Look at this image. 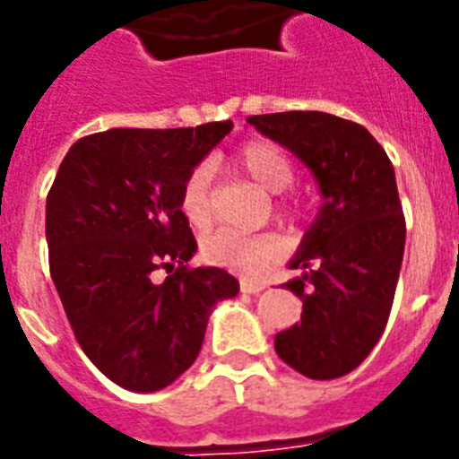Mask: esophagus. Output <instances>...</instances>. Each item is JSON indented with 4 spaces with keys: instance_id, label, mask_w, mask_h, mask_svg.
<instances>
[{
    "instance_id": "obj_1",
    "label": "esophagus",
    "mask_w": 459,
    "mask_h": 459,
    "mask_svg": "<svg viewBox=\"0 0 459 459\" xmlns=\"http://www.w3.org/2000/svg\"><path fill=\"white\" fill-rule=\"evenodd\" d=\"M265 282H259V280H249V277H242L240 280V291L242 294H259L264 291Z\"/></svg>"
}]
</instances>
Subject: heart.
Masks as SVG:
<instances>
[{
  "instance_id": "b5f03b06",
  "label": "heart",
  "mask_w": 459,
  "mask_h": 459,
  "mask_svg": "<svg viewBox=\"0 0 459 459\" xmlns=\"http://www.w3.org/2000/svg\"><path fill=\"white\" fill-rule=\"evenodd\" d=\"M236 160L242 170L252 177L254 182L277 194L291 186L296 170L291 158L284 153L282 146L268 140H254L242 146L236 153ZM179 207L186 221L195 229H207L214 219V198H212V168L207 163H198L188 172L179 191ZM277 207L284 214L299 210L294 200H280ZM203 259L212 265H221L230 271L256 275L280 259L282 245L271 233H240L233 229H221L212 233L200 245Z\"/></svg>"
}]
</instances>
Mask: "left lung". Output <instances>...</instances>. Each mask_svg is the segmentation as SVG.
<instances>
[{"label":"left lung","instance_id":"left-lung-1","mask_svg":"<svg viewBox=\"0 0 459 459\" xmlns=\"http://www.w3.org/2000/svg\"><path fill=\"white\" fill-rule=\"evenodd\" d=\"M313 170L325 195L284 287L303 301L301 322L275 336L277 357L306 378L333 380L367 359L383 336L402 271L406 219L394 168L359 123L325 111L249 117Z\"/></svg>","mask_w":459,"mask_h":459}]
</instances>
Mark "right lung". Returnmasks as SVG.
I'll use <instances>...</instances> for the list:
<instances>
[{
    "mask_svg": "<svg viewBox=\"0 0 459 459\" xmlns=\"http://www.w3.org/2000/svg\"><path fill=\"white\" fill-rule=\"evenodd\" d=\"M233 123L111 128L81 137L46 198L48 265L81 350L133 392L175 383L198 357L214 303L238 294L198 249L179 207L186 175ZM165 267L169 277L152 282Z\"/></svg>",
    "mask_w": 459,
    "mask_h": 459,
    "instance_id": "right-lung-1",
    "label": "right lung"
}]
</instances>
